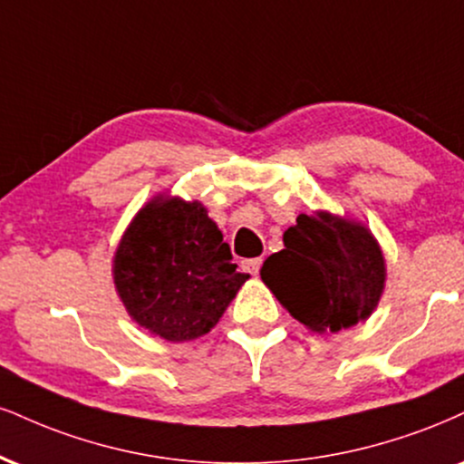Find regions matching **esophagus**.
I'll list each match as a JSON object with an SVG mask.
<instances>
[{
    "label": "esophagus",
    "instance_id": "34e87169",
    "mask_svg": "<svg viewBox=\"0 0 464 464\" xmlns=\"http://www.w3.org/2000/svg\"><path fill=\"white\" fill-rule=\"evenodd\" d=\"M261 261H264L261 256H255V259H244L242 267L248 272V275L256 276V275H259V270H261Z\"/></svg>",
    "mask_w": 464,
    "mask_h": 464
}]
</instances>
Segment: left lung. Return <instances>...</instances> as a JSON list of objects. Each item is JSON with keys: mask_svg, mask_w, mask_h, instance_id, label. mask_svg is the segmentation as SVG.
I'll return each mask as SVG.
<instances>
[{"mask_svg": "<svg viewBox=\"0 0 464 464\" xmlns=\"http://www.w3.org/2000/svg\"><path fill=\"white\" fill-rule=\"evenodd\" d=\"M270 255L261 278L278 303L315 333H337L372 314L384 287V259L365 227L343 218L300 214Z\"/></svg>", "mask_w": 464, "mask_h": 464, "instance_id": "8db88e82", "label": "left lung"}]
</instances>
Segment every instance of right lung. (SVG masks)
<instances>
[{
  "instance_id": "obj_1",
  "label": "right lung",
  "mask_w": 464,
  "mask_h": 464,
  "mask_svg": "<svg viewBox=\"0 0 464 464\" xmlns=\"http://www.w3.org/2000/svg\"><path fill=\"white\" fill-rule=\"evenodd\" d=\"M246 278L197 200H150L133 218L114 256L122 304L140 326L166 342H189L209 333Z\"/></svg>"
}]
</instances>
